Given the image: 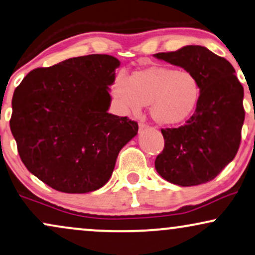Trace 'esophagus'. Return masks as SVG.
I'll list each match as a JSON object with an SVG mask.
<instances>
[{
  "mask_svg": "<svg viewBox=\"0 0 255 255\" xmlns=\"http://www.w3.org/2000/svg\"><path fill=\"white\" fill-rule=\"evenodd\" d=\"M146 127H147V125L144 124V122H138V128H140V130L143 129V128H146Z\"/></svg>",
  "mask_w": 255,
  "mask_h": 255,
  "instance_id": "obj_1",
  "label": "esophagus"
}]
</instances>
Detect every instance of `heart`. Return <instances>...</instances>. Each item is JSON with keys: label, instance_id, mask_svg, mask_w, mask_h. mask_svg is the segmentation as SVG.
I'll return each instance as SVG.
<instances>
[{"label": "heart", "instance_id": "heart-1", "mask_svg": "<svg viewBox=\"0 0 255 255\" xmlns=\"http://www.w3.org/2000/svg\"><path fill=\"white\" fill-rule=\"evenodd\" d=\"M113 94L127 113H138L149 105L150 117L161 126L186 121L198 106L201 86L189 70L168 66H151L131 73L127 79L118 77Z\"/></svg>", "mask_w": 255, "mask_h": 255}]
</instances>
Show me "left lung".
Instances as JSON below:
<instances>
[{
	"label": "left lung",
	"mask_w": 255,
	"mask_h": 255,
	"mask_svg": "<svg viewBox=\"0 0 255 255\" xmlns=\"http://www.w3.org/2000/svg\"><path fill=\"white\" fill-rule=\"evenodd\" d=\"M154 56L195 74L201 86L198 106L186 124L161 129L165 147L156 156L157 173L182 187L212 181L240 147L244 87L233 66L206 47L186 46Z\"/></svg>",
	"instance_id": "obj_1"
}]
</instances>
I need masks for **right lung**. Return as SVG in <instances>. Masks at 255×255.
<instances>
[{
  "label": "right lung",
  "mask_w": 255,
  "mask_h": 255,
  "mask_svg": "<svg viewBox=\"0 0 255 255\" xmlns=\"http://www.w3.org/2000/svg\"><path fill=\"white\" fill-rule=\"evenodd\" d=\"M120 61L105 54L73 57L27 74L12 95L10 129L24 166L63 193L106 185L137 122L107 112Z\"/></svg>",
  "instance_id": "1"
}]
</instances>
